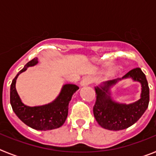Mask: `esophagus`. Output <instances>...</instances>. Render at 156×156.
<instances>
[{
  "label": "esophagus",
  "instance_id": "obj_1",
  "mask_svg": "<svg viewBox=\"0 0 156 156\" xmlns=\"http://www.w3.org/2000/svg\"><path fill=\"white\" fill-rule=\"evenodd\" d=\"M92 82V78L90 76H86L84 77L82 80L80 81V86L81 87H84L87 86Z\"/></svg>",
  "mask_w": 156,
  "mask_h": 156
}]
</instances>
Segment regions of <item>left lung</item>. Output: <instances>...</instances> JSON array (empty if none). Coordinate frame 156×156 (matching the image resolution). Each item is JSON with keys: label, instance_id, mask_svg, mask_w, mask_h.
Wrapping results in <instances>:
<instances>
[{"label": "left lung", "instance_id": "left-lung-1", "mask_svg": "<svg viewBox=\"0 0 156 156\" xmlns=\"http://www.w3.org/2000/svg\"><path fill=\"white\" fill-rule=\"evenodd\" d=\"M131 79L142 86L140 99L135 103L125 104L112 99L110 89L122 79ZM96 101L93 112L101 127L109 130H121L129 127L142 116L149 103V87L145 75L140 68L130 70L122 78L105 81L94 87Z\"/></svg>", "mask_w": 156, "mask_h": 156}]
</instances>
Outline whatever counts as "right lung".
Returning <instances> with one entry per match:
<instances>
[{
  "label": "right lung",
  "mask_w": 156,
  "mask_h": 156,
  "mask_svg": "<svg viewBox=\"0 0 156 156\" xmlns=\"http://www.w3.org/2000/svg\"><path fill=\"white\" fill-rule=\"evenodd\" d=\"M38 64L35 58L24 66L12 80L10 88V103L14 112L25 124L37 130H51L64 124L68 115L69 103L73 95L79 89L75 84H64L57 98L51 102L38 106H28L22 101L16 88V80L19 74L29 67Z\"/></svg>",
  "instance_id": "obj_1"
}]
</instances>
